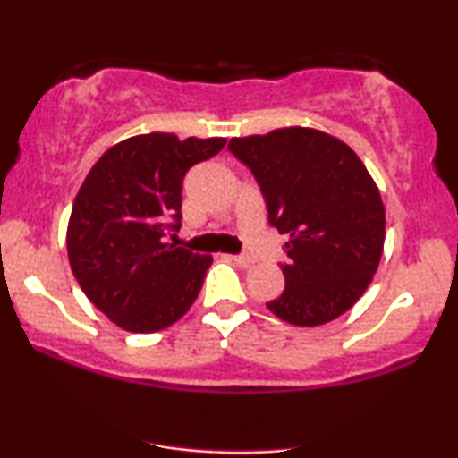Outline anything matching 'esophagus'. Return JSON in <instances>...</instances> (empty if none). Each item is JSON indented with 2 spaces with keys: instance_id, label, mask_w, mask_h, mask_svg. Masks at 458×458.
I'll use <instances>...</instances> for the list:
<instances>
[{
  "instance_id": "obj_1",
  "label": "esophagus",
  "mask_w": 458,
  "mask_h": 458,
  "mask_svg": "<svg viewBox=\"0 0 458 458\" xmlns=\"http://www.w3.org/2000/svg\"><path fill=\"white\" fill-rule=\"evenodd\" d=\"M225 259L236 262L239 267H251V265H254V259H251V256H247V254H239V256H230L228 254Z\"/></svg>"
}]
</instances>
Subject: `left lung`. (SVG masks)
Masks as SVG:
<instances>
[{"mask_svg":"<svg viewBox=\"0 0 458 458\" xmlns=\"http://www.w3.org/2000/svg\"><path fill=\"white\" fill-rule=\"evenodd\" d=\"M228 150L260 185L269 224L286 234L277 318L317 327L364 295L386 241V208L366 165L344 141L308 127L233 138Z\"/></svg>","mask_w":458,"mask_h":458,"instance_id":"1","label":"left lung"}]
</instances>
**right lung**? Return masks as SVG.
I'll return each instance as SVG.
<instances>
[{"mask_svg": "<svg viewBox=\"0 0 458 458\" xmlns=\"http://www.w3.org/2000/svg\"><path fill=\"white\" fill-rule=\"evenodd\" d=\"M224 138L135 135L92 165L72 204L68 262L86 297L118 327L152 334L196 301L211 256L167 243L181 228L182 178Z\"/></svg>", "mask_w": 458, "mask_h": 458, "instance_id": "1", "label": "right lung"}]
</instances>
